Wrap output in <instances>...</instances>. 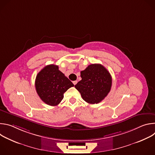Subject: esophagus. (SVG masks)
<instances>
[{
	"label": "esophagus",
	"instance_id": "obj_1",
	"mask_svg": "<svg viewBox=\"0 0 155 155\" xmlns=\"http://www.w3.org/2000/svg\"><path fill=\"white\" fill-rule=\"evenodd\" d=\"M73 83H74V85H75V84L77 83V80L74 81H73Z\"/></svg>",
	"mask_w": 155,
	"mask_h": 155
}]
</instances>
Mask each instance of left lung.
I'll return each instance as SVG.
<instances>
[{
    "instance_id": "1",
    "label": "left lung",
    "mask_w": 155,
    "mask_h": 155,
    "mask_svg": "<svg viewBox=\"0 0 155 155\" xmlns=\"http://www.w3.org/2000/svg\"><path fill=\"white\" fill-rule=\"evenodd\" d=\"M80 74L81 80L75 87L83 99L91 104L101 102L111 90L112 79L109 72L100 64H92Z\"/></svg>"
}]
</instances>
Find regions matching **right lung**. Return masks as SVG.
<instances>
[{
	"mask_svg": "<svg viewBox=\"0 0 155 155\" xmlns=\"http://www.w3.org/2000/svg\"><path fill=\"white\" fill-rule=\"evenodd\" d=\"M35 86L36 91L43 102L55 106L64 98V93L74 84L59 70L58 66H45L37 75Z\"/></svg>",
	"mask_w": 155,
	"mask_h": 155,
	"instance_id": "right-lung-1",
	"label": "right lung"
}]
</instances>
